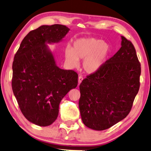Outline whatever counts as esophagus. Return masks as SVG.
<instances>
[{"label": "esophagus", "mask_w": 151, "mask_h": 151, "mask_svg": "<svg viewBox=\"0 0 151 151\" xmlns=\"http://www.w3.org/2000/svg\"><path fill=\"white\" fill-rule=\"evenodd\" d=\"M83 76H78V85L82 83V81H83Z\"/></svg>", "instance_id": "esophagus-1"}]
</instances>
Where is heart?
I'll return each instance as SVG.
<instances>
[{
	"instance_id": "1",
	"label": "heart",
	"mask_w": 151,
	"mask_h": 151,
	"mask_svg": "<svg viewBox=\"0 0 151 151\" xmlns=\"http://www.w3.org/2000/svg\"><path fill=\"white\" fill-rule=\"evenodd\" d=\"M111 48L108 43L94 37L78 38L65 49V57L70 67H77L79 59H84L83 67L86 73L92 74L102 68L108 59Z\"/></svg>"
}]
</instances>
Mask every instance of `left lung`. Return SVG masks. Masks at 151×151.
Segmentation results:
<instances>
[{
    "mask_svg": "<svg viewBox=\"0 0 151 151\" xmlns=\"http://www.w3.org/2000/svg\"><path fill=\"white\" fill-rule=\"evenodd\" d=\"M121 37L119 50L79 86L81 119L92 129L105 130L124 119L139 91L140 63L133 43Z\"/></svg>",
    "mask_w": 151,
    "mask_h": 151,
    "instance_id": "1",
    "label": "left lung"
}]
</instances>
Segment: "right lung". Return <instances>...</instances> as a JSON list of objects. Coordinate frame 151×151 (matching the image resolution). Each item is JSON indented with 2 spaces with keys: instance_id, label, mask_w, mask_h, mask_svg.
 Listing matches in <instances>:
<instances>
[{
  "instance_id": "add662e5",
  "label": "right lung",
  "mask_w": 151,
  "mask_h": 151,
  "mask_svg": "<svg viewBox=\"0 0 151 151\" xmlns=\"http://www.w3.org/2000/svg\"><path fill=\"white\" fill-rule=\"evenodd\" d=\"M69 30L61 24L41 26L24 38L14 59V95L24 117L41 127L55 121L61 100L77 86V73L57 67L47 45L61 42Z\"/></svg>"
}]
</instances>
